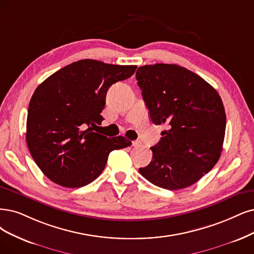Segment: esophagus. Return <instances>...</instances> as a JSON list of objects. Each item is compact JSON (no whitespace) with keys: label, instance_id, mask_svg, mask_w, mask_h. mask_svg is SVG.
I'll use <instances>...</instances> for the list:
<instances>
[{"label":"esophagus","instance_id":"34e87169","mask_svg":"<svg viewBox=\"0 0 254 254\" xmlns=\"http://www.w3.org/2000/svg\"><path fill=\"white\" fill-rule=\"evenodd\" d=\"M132 145H133L134 147H139L140 145H141V142H140L139 140H135V141L132 142Z\"/></svg>","mask_w":254,"mask_h":254}]
</instances>
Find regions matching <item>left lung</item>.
I'll list each match as a JSON object with an SVG mask.
<instances>
[{
  "label": "left lung",
  "mask_w": 254,
  "mask_h": 254,
  "mask_svg": "<svg viewBox=\"0 0 254 254\" xmlns=\"http://www.w3.org/2000/svg\"><path fill=\"white\" fill-rule=\"evenodd\" d=\"M136 79L152 121L170 127L151 147V163L139 173L165 190L192 185L222 153L226 114L219 93L198 74L172 64L139 67Z\"/></svg>",
  "instance_id": "8db88e82"
}]
</instances>
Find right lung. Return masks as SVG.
<instances>
[{
  "mask_svg": "<svg viewBox=\"0 0 254 254\" xmlns=\"http://www.w3.org/2000/svg\"><path fill=\"white\" fill-rule=\"evenodd\" d=\"M137 65L81 60L43 81L31 97L26 141L33 160L49 179L76 189L91 183L105 170L109 154L132 142L93 132L113 83L135 73Z\"/></svg>",
  "mask_w": 254,
  "mask_h": 254,
  "instance_id": "add662e5",
  "label": "right lung"
}]
</instances>
